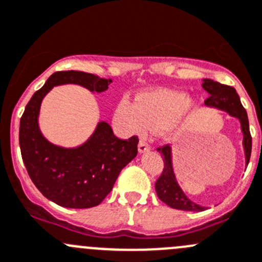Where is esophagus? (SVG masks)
<instances>
[{
    "label": "esophagus",
    "mask_w": 262,
    "mask_h": 262,
    "mask_svg": "<svg viewBox=\"0 0 262 262\" xmlns=\"http://www.w3.org/2000/svg\"><path fill=\"white\" fill-rule=\"evenodd\" d=\"M148 150H150V145H149L146 141L140 140V143H139V151H140V153H145V151Z\"/></svg>",
    "instance_id": "1"
}]
</instances>
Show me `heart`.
Instances as JSON below:
<instances>
[{"instance_id": "1", "label": "heart", "mask_w": 262, "mask_h": 262, "mask_svg": "<svg viewBox=\"0 0 262 262\" xmlns=\"http://www.w3.org/2000/svg\"><path fill=\"white\" fill-rule=\"evenodd\" d=\"M193 104L186 92L162 89L146 92L133 103L123 99L117 108V119L129 133L141 134L148 129H164L168 135L183 127Z\"/></svg>"}]
</instances>
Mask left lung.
Returning <instances> with one entry per match:
<instances>
[{
	"mask_svg": "<svg viewBox=\"0 0 262 262\" xmlns=\"http://www.w3.org/2000/svg\"><path fill=\"white\" fill-rule=\"evenodd\" d=\"M206 91L208 92V98L206 99L204 104L208 106H215L221 111L228 112L230 116L235 117L241 121L242 133H243V146L246 153V163L248 164L252 150V136L250 133V123H248L247 112L243 108L236 94L235 89L231 86L219 83L212 79H203L202 83ZM157 150L163 157V171L161 176L156 181V191L158 198L168 207L181 211H203L204 207L198 206L191 202L188 196L184 194L181 188L176 181L173 175L172 163H171V148L168 144L163 146H158Z\"/></svg>",
	"mask_w": 262,
	"mask_h": 262,
	"instance_id": "1",
	"label": "left lung"
}]
</instances>
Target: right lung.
<instances>
[{"label":"right lung","mask_w":262,"mask_h":262,"mask_svg":"<svg viewBox=\"0 0 262 262\" xmlns=\"http://www.w3.org/2000/svg\"><path fill=\"white\" fill-rule=\"evenodd\" d=\"M112 79L79 71L55 72L33 94L20 118L19 144L28 175L36 188L54 203L67 208H91L111 193L119 172L138 154V136L121 140L106 122H100L86 144L64 149L39 133V105L54 86L77 83L103 92Z\"/></svg>","instance_id":"obj_1"}]
</instances>
